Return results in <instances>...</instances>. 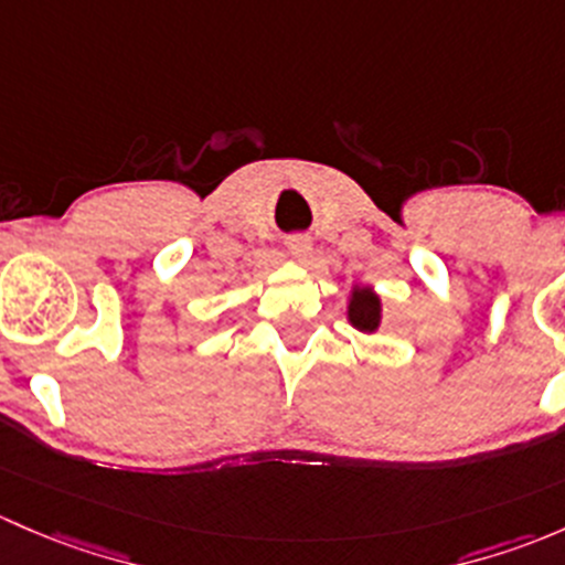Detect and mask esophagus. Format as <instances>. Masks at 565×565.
Returning a JSON list of instances; mask_svg holds the SVG:
<instances>
[{"label": "esophagus", "instance_id": "obj_1", "mask_svg": "<svg viewBox=\"0 0 565 565\" xmlns=\"http://www.w3.org/2000/svg\"><path fill=\"white\" fill-rule=\"evenodd\" d=\"M288 253L294 255V258L305 260L307 255L312 253V242L307 239V236H290V239H288Z\"/></svg>", "mask_w": 565, "mask_h": 565}]
</instances>
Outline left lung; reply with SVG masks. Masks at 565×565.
<instances>
[{
    "instance_id": "obj_1",
    "label": "left lung",
    "mask_w": 565,
    "mask_h": 565,
    "mask_svg": "<svg viewBox=\"0 0 565 565\" xmlns=\"http://www.w3.org/2000/svg\"><path fill=\"white\" fill-rule=\"evenodd\" d=\"M345 316H348V323H351L356 331H362V334H375V331L381 329L383 301L381 296L375 294L372 285H362V282L351 285Z\"/></svg>"
}]
</instances>
